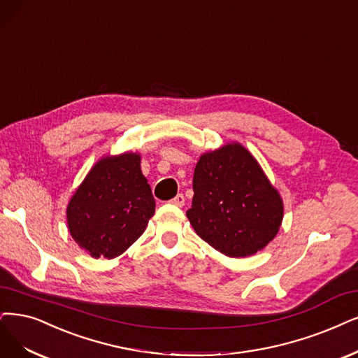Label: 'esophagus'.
Wrapping results in <instances>:
<instances>
[{
    "label": "esophagus",
    "instance_id": "obj_1",
    "mask_svg": "<svg viewBox=\"0 0 358 358\" xmlns=\"http://www.w3.org/2000/svg\"><path fill=\"white\" fill-rule=\"evenodd\" d=\"M172 205H176V206H184V202H186V199H184V196L182 194H177L174 199H171L169 201Z\"/></svg>",
    "mask_w": 358,
    "mask_h": 358
}]
</instances>
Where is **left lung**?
I'll return each instance as SVG.
<instances>
[{
    "label": "left lung",
    "instance_id": "obj_1",
    "mask_svg": "<svg viewBox=\"0 0 358 358\" xmlns=\"http://www.w3.org/2000/svg\"><path fill=\"white\" fill-rule=\"evenodd\" d=\"M193 192L187 218L194 231L224 255H254L279 231L280 196L241 144L205 153L194 168Z\"/></svg>",
    "mask_w": 358,
    "mask_h": 358
}]
</instances>
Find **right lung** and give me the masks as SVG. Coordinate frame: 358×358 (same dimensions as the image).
Masks as SVG:
<instances>
[{
	"label": "right lung",
	"instance_id": "1",
	"mask_svg": "<svg viewBox=\"0 0 358 358\" xmlns=\"http://www.w3.org/2000/svg\"><path fill=\"white\" fill-rule=\"evenodd\" d=\"M155 206L138 155L104 157L92 166L69 202V231L91 257L110 259L143 234Z\"/></svg>",
	"mask_w": 358,
	"mask_h": 358
}]
</instances>
